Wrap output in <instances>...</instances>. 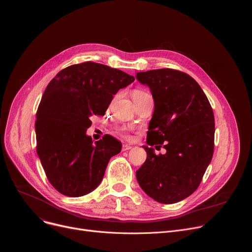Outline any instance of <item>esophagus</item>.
Masks as SVG:
<instances>
[{"label":"esophagus","instance_id":"obj_1","mask_svg":"<svg viewBox=\"0 0 252 252\" xmlns=\"http://www.w3.org/2000/svg\"><path fill=\"white\" fill-rule=\"evenodd\" d=\"M132 147L130 146V145H127V143H126V145H124L123 146V151L124 152H126V151H128V150H130Z\"/></svg>","mask_w":252,"mask_h":252}]
</instances>
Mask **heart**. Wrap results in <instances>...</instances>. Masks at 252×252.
<instances>
[{"instance_id":"obj_1","label":"heart","mask_w":252,"mask_h":252,"mask_svg":"<svg viewBox=\"0 0 252 252\" xmlns=\"http://www.w3.org/2000/svg\"><path fill=\"white\" fill-rule=\"evenodd\" d=\"M141 93H143V92H139V91H137V92H134V94H141ZM126 137H128V138H130V135H128V134H126Z\"/></svg>"}]
</instances>
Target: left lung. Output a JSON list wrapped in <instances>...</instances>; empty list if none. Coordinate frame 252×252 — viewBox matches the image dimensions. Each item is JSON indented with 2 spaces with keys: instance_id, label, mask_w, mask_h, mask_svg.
<instances>
[{
  "instance_id": "obj_1",
  "label": "left lung",
  "mask_w": 252,
  "mask_h": 252,
  "mask_svg": "<svg viewBox=\"0 0 252 252\" xmlns=\"http://www.w3.org/2000/svg\"><path fill=\"white\" fill-rule=\"evenodd\" d=\"M136 80L150 88L155 100L147 143L151 147L164 143L166 150L157 156L153 148L142 146L147 159L136 170V179L153 199L175 203L196 190L211 161L215 130L212 107L200 86L183 71H140Z\"/></svg>"
}]
</instances>
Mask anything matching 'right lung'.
<instances>
[{
	"instance_id": "add662e5",
	"label": "right lung",
	"mask_w": 252,
	"mask_h": 252,
	"mask_svg": "<svg viewBox=\"0 0 252 252\" xmlns=\"http://www.w3.org/2000/svg\"><path fill=\"white\" fill-rule=\"evenodd\" d=\"M134 81L125 71L86 62L69 65L48 85L37 112V154L51 185L62 194L79 197L102 181L122 142L112 135L93 141L90 118L103 116L114 94Z\"/></svg>"
}]
</instances>
